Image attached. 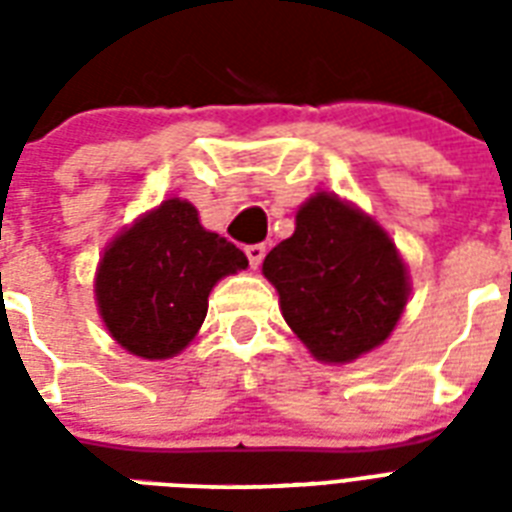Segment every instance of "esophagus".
Instances as JSON below:
<instances>
[{
	"label": "esophagus",
	"instance_id": "1",
	"mask_svg": "<svg viewBox=\"0 0 512 512\" xmlns=\"http://www.w3.org/2000/svg\"><path fill=\"white\" fill-rule=\"evenodd\" d=\"M244 252H247V257H249V265H252V268H257V265L263 263L265 244H249V247H244Z\"/></svg>",
	"mask_w": 512,
	"mask_h": 512
}]
</instances>
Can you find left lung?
<instances>
[{
	"label": "left lung",
	"instance_id": "8db88e82",
	"mask_svg": "<svg viewBox=\"0 0 512 512\" xmlns=\"http://www.w3.org/2000/svg\"><path fill=\"white\" fill-rule=\"evenodd\" d=\"M263 273L292 332L332 364L385 342L409 297L388 233L329 193L300 207L295 233L268 252Z\"/></svg>",
	"mask_w": 512,
	"mask_h": 512
}]
</instances>
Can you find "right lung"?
<instances>
[{"instance_id":"1","label":"right lung","mask_w":512,"mask_h":512,"mask_svg":"<svg viewBox=\"0 0 512 512\" xmlns=\"http://www.w3.org/2000/svg\"><path fill=\"white\" fill-rule=\"evenodd\" d=\"M247 255L201 228L193 204L167 199L106 249L95 295L114 340L140 358H170L196 337L217 281Z\"/></svg>"}]
</instances>
